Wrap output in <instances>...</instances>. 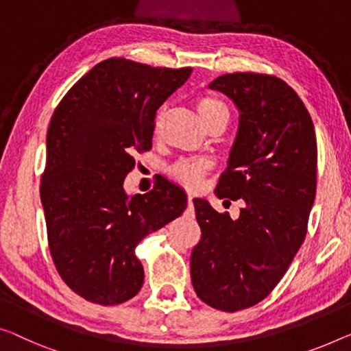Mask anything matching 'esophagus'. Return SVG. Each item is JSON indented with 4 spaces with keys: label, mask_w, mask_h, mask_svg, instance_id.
Listing matches in <instances>:
<instances>
[{
    "label": "esophagus",
    "mask_w": 351,
    "mask_h": 351,
    "mask_svg": "<svg viewBox=\"0 0 351 351\" xmlns=\"http://www.w3.org/2000/svg\"><path fill=\"white\" fill-rule=\"evenodd\" d=\"M192 202H193V195L192 193H189V195H187V203H189L191 206H192Z\"/></svg>",
    "instance_id": "esophagus-1"
}]
</instances>
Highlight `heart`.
Returning <instances> with one entry per match:
<instances>
[{
  "instance_id": "heart-1",
  "label": "heart",
  "mask_w": 351,
  "mask_h": 351,
  "mask_svg": "<svg viewBox=\"0 0 351 351\" xmlns=\"http://www.w3.org/2000/svg\"><path fill=\"white\" fill-rule=\"evenodd\" d=\"M197 110L200 113L203 123L217 114H227L228 108L222 101L213 96H200L197 99ZM209 169V164L203 159H182L170 169V175L187 189H197L202 184L203 178Z\"/></svg>"
}]
</instances>
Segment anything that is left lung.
Wrapping results in <instances>:
<instances>
[{"label":"left lung","instance_id":"1","mask_svg":"<svg viewBox=\"0 0 351 351\" xmlns=\"http://www.w3.org/2000/svg\"><path fill=\"white\" fill-rule=\"evenodd\" d=\"M209 88L239 110L216 195L244 206L232 219L193 198L202 239L191 255V279L203 302L237 312L273 291L304 241L317 191V138L306 106L280 78L234 72Z\"/></svg>","mask_w":351,"mask_h":351}]
</instances>
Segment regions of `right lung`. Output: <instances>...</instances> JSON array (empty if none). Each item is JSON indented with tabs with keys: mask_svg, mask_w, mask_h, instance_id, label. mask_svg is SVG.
<instances>
[{
	"mask_svg": "<svg viewBox=\"0 0 351 351\" xmlns=\"http://www.w3.org/2000/svg\"><path fill=\"white\" fill-rule=\"evenodd\" d=\"M191 72L110 58L55 108L40 200L56 271L86 301L114 306L137 295L145 273L135 247L184 213L186 193L169 180L132 197L123 184L134 156L153 146L159 107Z\"/></svg>",
	"mask_w": 351,
	"mask_h": 351,
	"instance_id": "right-lung-1",
	"label": "right lung"
}]
</instances>
